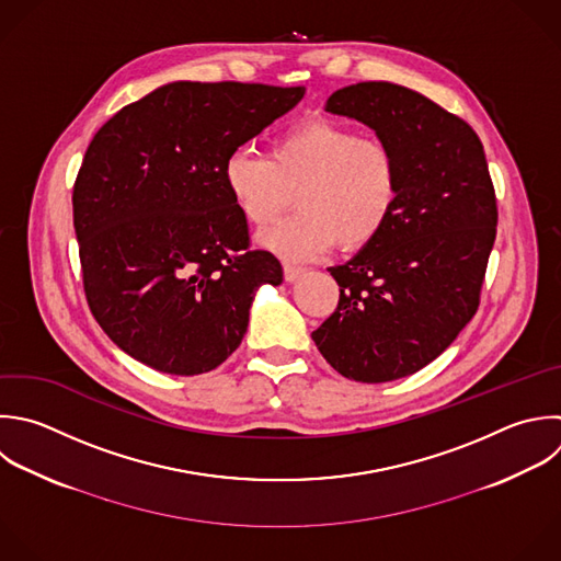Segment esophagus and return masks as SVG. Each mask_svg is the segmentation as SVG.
<instances>
[{"label":"esophagus","mask_w":561,"mask_h":561,"mask_svg":"<svg viewBox=\"0 0 561 561\" xmlns=\"http://www.w3.org/2000/svg\"><path fill=\"white\" fill-rule=\"evenodd\" d=\"M283 272H285V280H287V283H296V280L305 274V270H302V267H298V265H289V263H285V265H283Z\"/></svg>","instance_id":"1"}]
</instances>
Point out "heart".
Masks as SVG:
<instances>
[{"mask_svg": "<svg viewBox=\"0 0 561 561\" xmlns=\"http://www.w3.org/2000/svg\"><path fill=\"white\" fill-rule=\"evenodd\" d=\"M224 186L256 228L272 224L294 193L298 213L261 232L259 243L283 259L307 261L335 241L344 250L370 243L397 206L399 169L381 140L320 118L276 136L267 158L232 151Z\"/></svg>", "mask_w": 561, "mask_h": 561, "instance_id": "1", "label": "heart"}]
</instances>
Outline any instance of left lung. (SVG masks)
Instances as JSON below:
<instances>
[{"label": "left lung", "instance_id": "obj_1", "mask_svg": "<svg viewBox=\"0 0 561 561\" xmlns=\"http://www.w3.org/2000/svg\"><path fill=\"white\" fill-rule=\"evenodd\" d=\"M324 110L390 147L399 197L386 228L329 267L340 302L311 337L346 379L394 381L436 359L473 318L495 241L493 184L476 131L419 92L357 83Z\"/></svg>", "mask_w": 561, "mask_h": 561}]
</instances>
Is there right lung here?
Listing matches in <instances>:
<instances>
[{
    "label": "right lung",
    "instance_id": "1",
    "mask_svg": "<svg viewBox=\"0 0 561 561\" xmlns=\"http://www.w3.org/2000/svg\"><path fill=\"white\" fill-rule=\"evenodd\" d=\"M305 88L175 81L123 107L88 147L75 230L90 309L110 340L169 375H202L241 344L278 259L248 250L224 162Z\"/></svg>",
    "mask_w": 561,
    "mask_h": 561
}]
</instances>
